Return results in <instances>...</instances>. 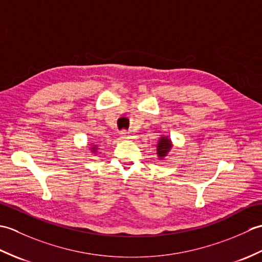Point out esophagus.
I'll return each instance as SVG.
<instances>
[{"label":"esophagus","mask_w":262,"mask_h":262,"mask_svg":"<svg viewBox=\"0 0 262 262\" xmlns=\"http://www.w3.org/2000/svg\"><path fill=\"white\" fill-rule=\"evenodd\" d=\"M120 135H121L122 140H133V138L135 137L134 133H133L132 130H122L120 133Z\"/></svg>","instance_id":"esophagus-1"}]
</instances>
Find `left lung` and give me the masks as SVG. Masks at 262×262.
Wrapping results in <instances>:
<instances>
[{
    "label": "left lung",
    "mask_w": 262,
    "mask_h": 262,
    "mask_svg": "<svg viewBox=\"0 0 262 262\" xmlns=\"http://www.w3.org/2000/svg\"><path fill=\"white\" fill-rule=\"evenodd\" d=\"M172 148V143L171 140L169 137L163 136V137H160V140L158 142V155L160 159H163L165 158L168 153L170 152V149Z\"/></svg>",
    "instance_id": "left-lung-1"
}]
</instances>
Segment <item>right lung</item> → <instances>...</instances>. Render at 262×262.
<instances>
[{"mask_svg":"<svg viewBox=\"0 0 262 262\" xmlns=\"http://www.w3.org/2000/svg\"><path fill=\"white\" fill-rule=\"evenodd\" d=\"M92 151H93V152H96V146H94V147L92 148Z\"/></svg>","mask_w":262,"mask_h":262,"instance_id":"add662e5","label":"right lung"}]
</instances>
